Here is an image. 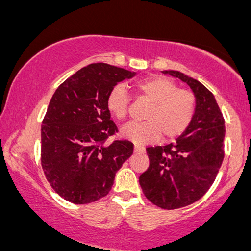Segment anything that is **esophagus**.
Instances as JSON below:
<instances>
[{"label": "esophagus", "instance_id": "esophagus-1", "mask_svg": "<svg viewBox=\"0 0 251 251\" xmlns=\"http://www.w3.org/2000/svg\"><path fill=\"white\" fill-rule=\"evenodd\" d=\"M144 152H145V149L143 147H141V145H137V144L134 145V153H144Z\"/></svg>", "mask_w": 251, "mask_h": 251}]
</instances>
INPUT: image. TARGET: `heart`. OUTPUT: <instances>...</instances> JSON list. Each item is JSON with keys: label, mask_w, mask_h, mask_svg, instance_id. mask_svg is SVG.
Here are the masks:
<instances>
[{"label": "heart", "mask_w": 251, "mask_h": 251, "mask_svg": "<svg viewBox=\"0 0 251 251\" xmlns=\"http://www.w3.org/2000/svg\"><path fill=\"white\" fill-rule=\"evenodd\" d=\"M138 98L150 102L141 123H130L122 128V136L136 144L158 141L161 134L166 140L180 136L188 128L196 113V98L193 92L179 89L169 77L154 75L136 82ZM106 106L117 119L124 121L128 113L129 96L124 85L116 84L108 93Z\"/></svg>", "instance_id": "1"}]
</instances>
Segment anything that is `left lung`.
Wrapping results in <instances>:
<instances>
[{
  "mask_svg": "<svg viewBox=\"0 0 251 251\" xmlns=\"http://www.w3.org/2000/svg\"><path fill=\"white\" fill-rule=\"evenodd\" d=\"M193 90L196 113L184 133L164 147L147 148L150 166L140 176L144 195L164 209L195 203L214 182L224 158V118L209 90L179 71H162Z\"/></svg>",
  "mask_w": 251,
  "mask_h": 251,
  "instance_id": "left-lung-1",
  "label": "left lung"
}]
</instances>
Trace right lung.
Returning a JSON list of instances; mask_svg holds the SVG:
<instances>
[{"label": "right lung", "instance_id": "obj_1", "mask_svg": "<svg viewBox=\"0 0 251 251\" xmlns=\"http://www.w3.org/2000/svg\"><path fill=\"white\" fill-rule=\"evenodd\" d=\"M135 72L106 63L78 70L56 89L42 125V167L59 196L88 204L109 193L115 175L133 154V143L104 141L117 132L106 99Z\"/></svg>", "mask_w": 251, "mask_h": 251}]
</instances>
